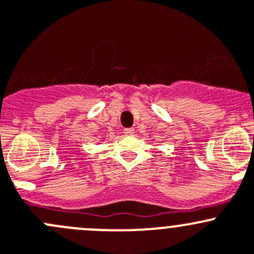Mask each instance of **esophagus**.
<instances>
[{
	"label": "esophagus",
	"mask_w": 254,
	"mask_h": 254,
	"mask_svg": "<svg viewBox=\"0 0 254 254\" xmlns=\"http://www.w3.org/2000/svg\"><path fill=\"white\" fill-rule=\"evenodd\" d=\"M124 132H125V134L132 135V134H134V128H125Z\"/></svg>",
	"instance_id": "1"
}]
</instances>
